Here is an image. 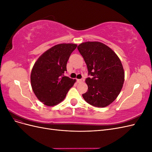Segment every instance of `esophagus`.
<instances>
[{
	"label": "esophagus",
	"instance_id": "obj_1",
	"mask_svg": "<svg viewBox=\"0 0 152 152\" xmlns=\"http://www.w3.org/2000/svg\"><path fill=\"white\" fill-rule=\"evenodd\" d=\"M77 82H84V79H77Z\"/></svg>",
	"mask_w": 152,
	"mask_h": 152
}]
</instances>
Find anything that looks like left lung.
Wrapping results in <instances>:
<instances>
[{
  "instance_id": "obj_1",
  "label": "left lung",
  "mask_w": 152,
  "mask_h": 152,
  "mask_svg": "<svg viewBox=\"0 0 152 152\" xmlns=\"http://www.w3.org/2000/svg\"><path fill=\"white\" fill-rule=\"evenodd\" d=\"M77 49L91 76L86 79L88 90L82 96L94 107H107L117 98L123 86L124 72L120 59L102 42H84Z\"/></svg>"
}]
</instances>
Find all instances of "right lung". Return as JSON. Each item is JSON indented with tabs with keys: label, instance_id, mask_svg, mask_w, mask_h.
<instances>
[{
	"label": "right lung",
	"instance_id": "obj_1",
	"mask_svg": "<svg viewBox=\"0 0 152 152\" xmlns=\"http://www.w3.org/2000/svg\"><path fill=\"white\" fill-rule=\"evenodd\" d=\"M77 45L61 44L41 55L31 73V85L35 96L44 104L56 105L65 99L76 80L64 75L66 63Z\"/></svg>",
	"mask_w": 152,
	"mask_h": 152
}]
</instances>
